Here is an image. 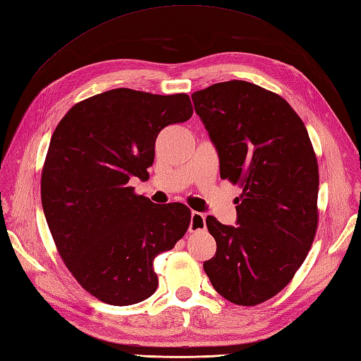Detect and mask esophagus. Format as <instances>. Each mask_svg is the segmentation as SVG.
<instances>
[{
  "mask_svg": "<svg viewBox=\"0 0 361 361\" xmlns=\"http://www.w3.org/2000/svg\"><path fill=\"white\" fill-rule=\"evenodd\" d=\"M204 228H206V216L200 214V212H192L190 224H189L190 232H200V230H204Z\"/></svg>",
  "mask_w": 361,
  "mask_h": 361,
  "instance_id": "34e87169",
  "label": "esophagus"
}]
</instances>
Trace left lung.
Segmentation results:
<instances>
[{"label":"left lung","instance_id":"obj_1","mask_svg":"<svg viewBox=\"0 0 361 361\" xmlns=\"http://www.w3.org/2000/svg\"><path fill=\"white\" fill-rule=\"evenodd\" d=\"M219 157L238 184V226L206 224L216 253L204 262L214 288L243 307L271 299L300 269L316 236L319 166L307 128L288 102L245 80L192 94Z\"/></svg>","mask_w":361,"mask_h":361}]
</instances>
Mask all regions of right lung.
<instances>
[{"instance_id":"obj_1","label":"right lung","mask_w":361,"mask_h":361,"mask_svg":"<svg viewBox=\"0 0 361 361\" xmlns=\"http://www.w3.org/2000/svg\"><path fill=\"white\" fill-rule=\"evenodd\" d=\"M193 114L184 92L116 88L79 102L51 135L41 200L58 252L96 299L126 307L155 293L154 259L188 232L181 202L157 206L129 186L146 181L155 138Z\"/></svg>"}]
</instances>
